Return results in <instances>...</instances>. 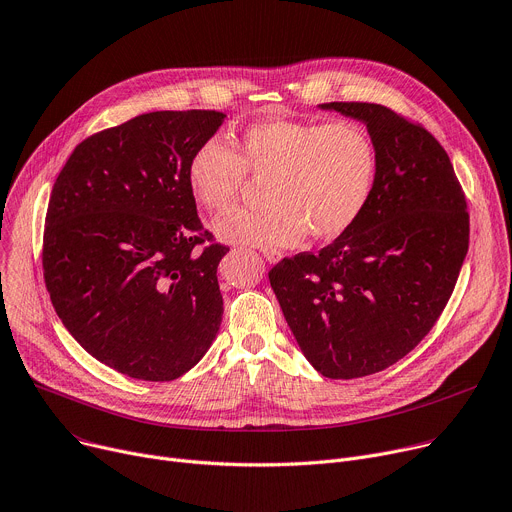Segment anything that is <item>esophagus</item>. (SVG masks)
<instances>
[{
	"label": "esophagus",
	"instance_id": "34e87169",
	"mask_svg": "<svg viewBox=\"0 0 512 512\" xmlns=\"http://www.w3.org/2000/svg\"><path fill=\"white\" fill-rule=\"evenodd\" d=\"M262 256H264L270 264H277V262H281V260H283V252H279V250H270V248L262 250Z\"/></svg>",
	"mask_w": 512,
	"mask_h": 512
}]
</instances>
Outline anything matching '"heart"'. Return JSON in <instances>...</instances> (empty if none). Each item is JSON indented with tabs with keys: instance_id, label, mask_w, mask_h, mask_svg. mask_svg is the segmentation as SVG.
<instances>
[{
	"instance_id": "heart-1",
	"label": "heart",
	"mask_w": 512,
	"mask_h": 512,
	"mask_svg": "<svg viewBox=\"0 0 512 512\" xmlns=\"http://www.w3.org/2000/svg\"><path fill=\"white\" fill-rule=\"evenodd\" d=\"M233 149L209 139L190 157L188 186L207 211L227 209L246 172L266 178L262 209L215 219L217 238L238 246H295L305 235L334 240L365 211L377 178V151L357 123L268 119L250 125Z\"/></svg>"
}]
</instances>
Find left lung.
Here are the masks:
<instances>
[{"label":"left lung","instance_id":"1","mask_svg":"<svg viewBox=\"0 0 512 512\" xmlns=\"http://www.w3.org/2000/svg\"><path fill=\"white\" fill-rule=\"evenodd\" d=\"M318 108L367 127L375 186L330 246L281 260L268 279L311 367L352 379L398 363L435 326L467 254L469 215L449 155L426 129L381 104Z\"/></svg>","mask_w":512,"mask_h":512}]
</instances>
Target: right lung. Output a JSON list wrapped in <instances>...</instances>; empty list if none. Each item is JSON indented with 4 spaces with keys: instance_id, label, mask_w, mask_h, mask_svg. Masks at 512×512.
<instances>
[{
    "instance_id": "add662e5",
    "label": "right lung",
    "mask_w": 512,
    "mask_h": 512,
    "mask_svg": "<svg viewBox=\"0 0 512 512\" xmlns=\"http://www.w3.org/2000/svg\"><path fill=\"white\" fill-rule=\"evenodd\" d=\"M225 119L157 110L88 137L59 172L45 221V283L57 316L94 359L143 381L199 363L223 316L229 252L196 215L192 153Z\"/></svg>"
}]
</instances>
